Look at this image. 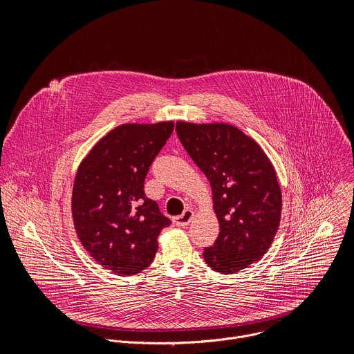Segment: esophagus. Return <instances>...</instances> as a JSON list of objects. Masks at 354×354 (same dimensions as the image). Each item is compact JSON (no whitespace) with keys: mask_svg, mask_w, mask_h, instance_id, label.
Here are the masks:
<instances>
[{"mask_svg":"<svg viewBox=\"0 0 354 354\" xmlns=\"http://www.w3.org/2000/svg\"><path fill=\"white\" fill-rule=\"evenodd\" d=\"M193 216H194L193 210L186 209V210L182 213V216H178V217L174 218V223H175L178 227H187V225L190 224Z\"/></svg>","mask_w":354,"mask_h":354,"instance_id":"1","label":"esophagus"}]
</instances>
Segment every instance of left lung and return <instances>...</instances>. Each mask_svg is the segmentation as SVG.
I'll list each match as a JSON object with an SVG mask.
<instances>
[{"mask_svg":"<svg viewBox=\"0 0 354 354\" xmlns=\"http://www.w3.org/2000/svg\"><path fill=\"white\" fill-rule=\"evenodd\" d=\"M178 137L206 175L220 234L205 248L206 263L223 274L261 261L280 225L281 190L262 147L227 123L176 122Z\"/></svg>","mask_w":354,"mask_h":354,"instance_id":"obj_1","label":"left lung"}]
</instances>
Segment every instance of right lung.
<instances>
[{"mask_svg": "<svg viewBox=\"0 0 354 354\" xmlns=\"http://www.w3.org/2000/svg\"><path fill=\"white\" fill-rule=\"evenodd\" d=\"M174 122L124 123L100 138L81 161L73 186L77 236L91 258L118 276L148 268L171 220L144 193L149 165Z\"/></svg>", "mask_w": 354, "mask_h": 354, "instance_id": "1", "label": "right lung"}]
</instances>
